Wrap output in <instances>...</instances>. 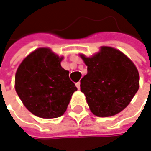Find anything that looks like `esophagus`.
I'll use <instances>...</instances> for the list:
<instances>
[{
    "label": "esophagus",
    "instance_id": "34e87169",
    "mask_svg": "<svg viewBox=\"0 0 151 151\" xmlns=\"http://www.w3.org/2000/svg\"><path fill=\"white\" fill-rule=\"evenodd\" d=\"M76 86H77V88H78V89H79V88H80V82H79V81L76 83Z\"/></svg>",
    "mask_w": 151,
    "mask_h": 151
}]
</instances>
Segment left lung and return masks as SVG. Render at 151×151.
Listing matches in <instances>:
<instances>
[{"instance_id":"1","label":"left lung","mask_w":151,"mask_h":151,"mask_svg":"<svg viewBox=\"0 0 151 151\" xmlns=\"http://www.w3.org/2000/svg\"><path fill=\"white\" fill-rule=\"evenodd\" d=\"M81 58L87 74L80 80L91 111L98 116H114L131 101L139 88V74L129 58L115 48L103 47L92 56Z\"/></svg>"}]
</instances>
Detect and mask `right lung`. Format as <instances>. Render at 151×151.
<instances>
[{"label":"right lung","mask_w":151,"mask_h":151,"mask_svg":"<svg viewBox=\"0 0 151 151\" xmlns=\"http://www.w3.org/2000/svg\"><path fill=\"white\" fill-rule=\"evenodd\" d=\"M60 58L48 48H39L20 65L15 74V91L34 115L56 118L67 109L75 84L62 68Z\"/></svg>","instance_id":"1"}]
</instances>
